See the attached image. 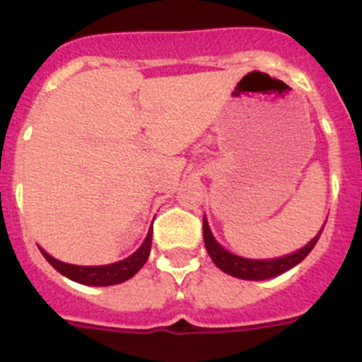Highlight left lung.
Masks as SVG:
<instances>
[{
  "label": "left lung",
  "mask_w": 362,
  "mask_h": 362,
  "mask_svg": "<svg viewBox=\"0 0 362 362\" xmlns=\"http://www.w3.org/2000/svg\"><path fill=\"white\" fill-rule=\"evenodd\" d=\"M322 228H325V225L321 226V230H319L317 235H315L312 241H308L303 248L292 252V254L272 259H248L241 257V255L238 254H232V252L226 250L225 246H221L219 243L216 241V238H214L212 230H210L209 226V221H206V216L203 217L204 246H206V252H209V255L212 257L214 264H216L219 270L225 272V274H228V276L245 281L272 279V277H277L281 276V274H284V272L292 270L293 267H297V264L312 252L315 243L321 238Z\"/></svg>",
  "instance_id": "8db88e82"
}]
</instances>
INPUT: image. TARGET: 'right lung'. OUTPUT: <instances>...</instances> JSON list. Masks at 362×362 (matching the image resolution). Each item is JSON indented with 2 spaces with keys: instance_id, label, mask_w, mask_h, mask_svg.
<instances>
[{
  "instance_id": "obj_1",
  "label": "right lung",
  "mask_w": 362,
  "mask_h": 362,
  "mask_svg": "<svg viewBox=\"0 0 362 362\" xmlns=\"http://www.w3.org/2000/svg\"><path fill=\"white\" fill-rule=\"evenodd\" d=\"M150 248H152V226L148 228L145 241L143 245L134 252L132 255H129L123 261H117V263L112 264H101V267H81V264H70L63 263L59 259L52 257L50 254L40 248L43 257L56 268L62 276L69 277L70 281H76V283L86 284V286H112V284H119L129 281L130 277H134L137 272L141 270L143 264L146 263V259L150 255Z\"/></svg>"
}]
</instances>
